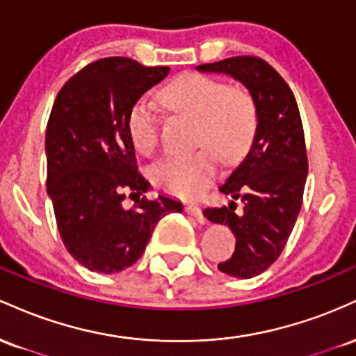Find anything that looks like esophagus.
<instances>
[{"label": "esophagus", "instance_id": "obj_1", "mask_svg": "<svg viewBox=\"0 0 356 356\" xmlns=\"http://www.w3.org/2000/svg\"><path fill=\"white\" fill-rule=\"evenodd\" d=\"M186 211L189 212L191 216H194V218L197 219L199 222H206V218H204V212H202L201 207L197 206V204H187Z\"/></svg>", "mask_w": 356, "mask_h": 356}]
</instances>
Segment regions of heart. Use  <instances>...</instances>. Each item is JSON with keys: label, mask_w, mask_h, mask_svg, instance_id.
<instances>
[{"label": "heart", "mask_w": 356, "mask_h": 356, "mask_svg": "<svg viewBox=\"0 0 356 356\" xmlns=\"http://www.w3.org/2000/svg\"><path fill=\"white\" fill-rule=\"evenodd\" d=\"M174 113L195 120L192 144L197 150L170 155L154 165L152 179L161 189L195 197L209 186L218 159L234 164L249 152L259 127L257 102L248 88L227 85L202 73H186L159 93ZM161 113L149 100H137L127 117V132L137 152L150 155L161 140Z\"/></svg>", "instance_id": "1"}]
</instances>
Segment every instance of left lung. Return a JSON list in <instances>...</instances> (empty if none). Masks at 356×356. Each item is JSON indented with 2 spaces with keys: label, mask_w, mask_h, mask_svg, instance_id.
<instances>
[{
  "label": "left lung",
  "mask_w": 356,
  "mask_h": 356,
  "mask_svg": "<svg viewBox=\"0 0 356 356\" xmlns=\"http://www.w3.org/2000/svg\"><path fill=\"white\" fill-rule=\"evenodd\" d=\"M197 70L227 73L249 88L257 102L259 127L251 150L219 187L234 201L207 207L204 216L229 226L236 249L219 271L234 277L261 275L281 256L303 204L308 157L303 124L291 88L266 60L231 56ZM236 200L243 202L238 213Z\"/></svg>",
  "instance_id": "left-lung-1"
}]
</instances>
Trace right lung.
Instances as JSON below:
<instances>
[{"instance_id": "obj_1", "label": "right lung", "mask_w": 356, "mask_h": 356, "mask_svg": "<svg viewBox=\"0 0 356 356\" xmlns=\"http://www.w3.org/2000/svg\"><path fill=\"white\" fill-rule=\"evenodd\" d=\"M127 56L88 63L61 87L47 125V192L67 251L90 271H124L144 254L155 224L182 204L140 195L149 182L138 172L127 117L142 95L169 75ZM136 197L130 210L126 194Z\"/></svg>"}]
</instances>
